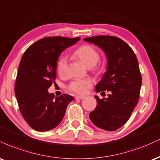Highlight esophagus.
Here are the masks:
<instances>
[{
  "label": "esophagus",
  "instance_id": "34e87169",
  "mask_svg": "<svg viewBox=\"0 0 160 160\" xmlns=\"http://www.w3.org/2000/svg\"><path fill=\"white\" fill-rule=\"evenodd\" d=\"M75 98L76 99H83V98H85V96H83V95H76Z\"/></svg>",
  "mask_w": 160,
  "mask_h": 160
}]
</instances>
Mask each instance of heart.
I'll list each match as a JSON object with an SVG mask.
<instances>
[{"instance_id": "obj_1", "label": "heart", "mask_w": 160, "mask_h": 160, "mask_svg": "<svg viewBox=\"0 0 160 160\" xmlns=\"http://www.w3.org/2000/svg\"><path fill=\"white\" fill-rule=\"evenodd\" d=\"M75 58L88 68H95L96 64L100 59V55L94 47L90 45H82L78 47L74 52ZM67 68V59L65 57H62L57 62L56 71L59 75L65 73ZM93 84L91 78H77L73 80L68 86L70 91L78 94H85L89 91Z\"/></svg>"}]
</instances>
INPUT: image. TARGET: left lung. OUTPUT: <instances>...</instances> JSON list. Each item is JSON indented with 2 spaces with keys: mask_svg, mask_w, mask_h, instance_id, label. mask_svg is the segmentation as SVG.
Segmentation results:
<instances>
[{
  "mask_svg": "<svg viewBox=\"0 0 160 160\" xmlns=\"http://www.w3.org/2000/svg\"><path fill=\"white\" fill-rule=\"evenodd\" d=\"M84 40L102 48L108 58V70L95 92H111L108 98L95 96L98 104L89 118L97 127L115 131L127 122L138 102L142 79L137 57L117 37L100 35Z\"/></svg>",
  "mask_w": 160,
  "mask_h": 160,
  "instance_id": "1",
  "label": "left lung"
}]
</instances>
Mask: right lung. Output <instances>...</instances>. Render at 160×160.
Wrapping results in <instances>:
<instances>
[{
  "label": "right lung",
  "instance_id": "obj_1",
  "mask_svg": "<svg viewBox=\"0 0 160 160\" xmlns=\"http://www.w3.org/2000/svg\"><path fill=\"white\" fill-rule=\"evenodd\" d=\"M80 38L47 37L33 43L24 52L15 83V94L23 118L33 129L45 132L61 122L74 97H55L48 89L56 78L58 56Z\"/></svg>",
  "mask_w": 160,
  "mask_h": 160
}]
</instances>
